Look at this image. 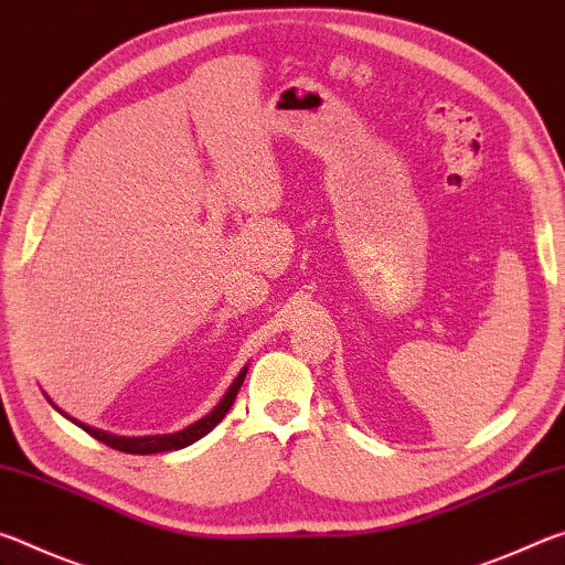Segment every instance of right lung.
I'll list each match as a JSON object with an SVG mask.
<instances>
[{
  "instance_id": "right-lung-1",
  "label": "right lung",
  "mask_w": 565,
  "mask_h": 565,
  "mask_svg": "<svg viewBox=\"0 0 565 565\" xmlns=\"http://www.w3.org/2000/svg\"><path fill=\"white\" fill-rule=\"evenodd\" d=\"M244 376H246V369L242 374L236 376V381L232 384V388L226 391V396L218 401V406L212 411V414L204 416L202 420H196V424H191L189 428L179 434H171V436H145V438H124V436H111V434H104L97 431V428H89L79 424V428H84L92 438H97L104 446L114 448V451H124V454H139V456H147V454H161V451H177V448H184L189 444L199 441V438L206 436L212 428L218 424L226 416V411L232 408L234 398L238 394V388L244 384ZM76 424V420H74Z\"/></svg>"
}]
</instances>
